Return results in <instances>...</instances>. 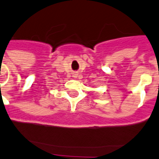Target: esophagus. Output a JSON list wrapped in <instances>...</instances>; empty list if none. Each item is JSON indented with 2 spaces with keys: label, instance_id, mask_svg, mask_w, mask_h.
I'll list each match as a JSON object with an SVG mask.
<instances>
[{
  "label": "esophagus",
  "instance_id": "1",
  "mask_svg": "<svg viewBox=\"0 0 159 159\" xmlns=\"http://www.w3.org/2000/svg\"><path fill=\"white\" fill-rule=\"evenodd\" d=\"M74 77H77V76H74Z\"/></svg>",
  "mask_w": 159,
  "mask_h": 159
}]
</instances>
